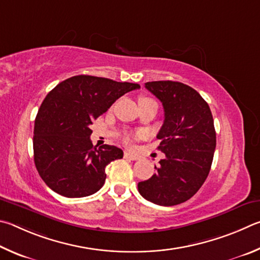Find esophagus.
Listing matches in <instances>:
<instances>
[{
	"label": "esophagus",
	"instance_id": "1",
	"mask_svg": "<svg viewBox=\"0 0 260 260\" xmlns=\"http://www.w3.org/2000/svg\"><path fill=\"white\" fill-rule=\"evenodd\" d=\"M124 157L125 158H129V160H133V161L139 160V156L138 155H136V154H133V153H129V152H125L124 153Z\"/></svg>",
	"mask_w": 260,
	"mask_h": 260
}]
</instances>
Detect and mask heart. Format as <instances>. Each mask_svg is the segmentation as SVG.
<instances>
[{"mask_svg": "<svg viewBox=\"0 0 260 260\" xmlns=\"http://www.w3.org/2000/svg\"><path fill=\"white\" fill-rule=\"evenodd\" d=\"M140 102H154V100L148 97H143L140 99ZM139 137H140V133H127L124 135L123 140H124L125 144H131L135 139H137Z\"/></svg>", "mask_w": 260, "mask_h": 260, "instance_id": "b5f03b06", "label": "heart"}]
</instances>
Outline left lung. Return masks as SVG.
Returning a JSON list of instances; mask_svg holds the SVG:
<instances>
[{"instance_id":"1","label":"left lung","mask_w":260,"mask_h":260,"mask_svg":"<svg viewBox=\"0 0 260 260\" xmlns=\"http://www.w3.org/2000/svg\"><path fill=\"white\" fill-rule=\"evenodd\" d=\"M145 88L165 108L156 138L166 157L155 167V175L138 183V190L158 206H176L192 198L210 171L216 148L212 114L198 91L180 82L153 81Z\"/></svg>"}]
</instances>
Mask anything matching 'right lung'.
I'll return each mask as SVG.
<instances>
[{
    "instance_id": "add662e5",
    "label": "right lung",
    "mask_w": 260,
    "mask_h": 260,
    "mask_svg": "<svg viewBox=\"0 0 260 260\" xmlns=\"http://www.w3.org/2000/svg\"><path fill=\"white\" fill-rule=\"evenodd\" d=\"M129 82L76 75L50 91L34 124V162L39 175L53 192L83 198L103 187L105 168L123 157L121 148L93 146L92 121L123 94L139 89Z\"/></svg>"
}]
</instances>
